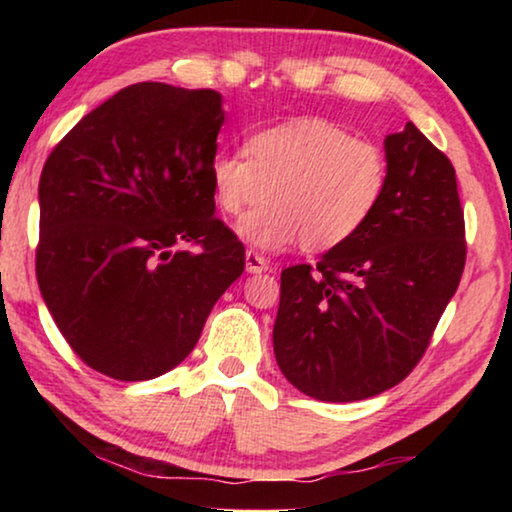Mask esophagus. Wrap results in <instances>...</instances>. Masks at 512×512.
Instances as JSON below:
<instances>
[{
    "label": "esophagus",
    "mask_w": 512,
    "mask_h": 512,
    "mask_svg": "<svg viewBox=\"0 0 512 512\" xmlns=\"http://www.w3.org/2000/svg\"><path fill=\"white\" fill-rule=\"evenodd\" d=\"M244 261H247V270L254 272V275H258V272H265L270 268L268 258H265L263 254H258V251L249 249L247 254H244Z\"/></svg>",
    "instance_id": "esophagus-1"
}]
</instances>
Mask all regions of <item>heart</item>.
<instances>
[{"instance_id":"1","label":"heart","mask_w":512,"mask_h":512,"mask_svg":"<svg viewBox=\"0 0 512 512\" xmlns=\"http://www.w3.org/2000/svg\"><path fill=\"white\" fill-rule=\"evenodd\" d=\"M216 207L242 216L240 235L279 251L303 240L307 251L340 247L366 226L387 193L389 160L377 142L326 118H296L247 137L244 151L209 160Z\"/></svg>"}]
</instances>
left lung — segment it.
<instances>
[{"mask_svg":"<svg viewBox=\"0 0 512 512\" xmlns=\"http://www.w3.org/2000/svg\"><path fill=\"white\" fill-rule=\"evenodd\" d=\"M387 193L366 226L282 272L272 342L286 380L331 403L382 394L429 347L466 265L450 158L415 125L384 139Z\"/></svg>","mask_w":512,"mask_h":512,"instance_id":"obj_1","label":"left lung"}]
</instances>
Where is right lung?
Here are the masks:
<instances>
[{
	"mask_svg": "<svg viewBox=\"0 0 512 512\" xmlns=\"http://www.w3.org/2000/svg\"><path fill=\"white\" fill-rule=\"evenodd\" d=\"M216 90L135 83L83 116L39 179L37 282L74 354L121 382L179 366L244 247L214 216Z\"/></svg>",
	"mask_w": 512,
	"mask_h": 512,
	"instance_id": "right-lung-1",
	"label": "right lung"
}]
</instances>
